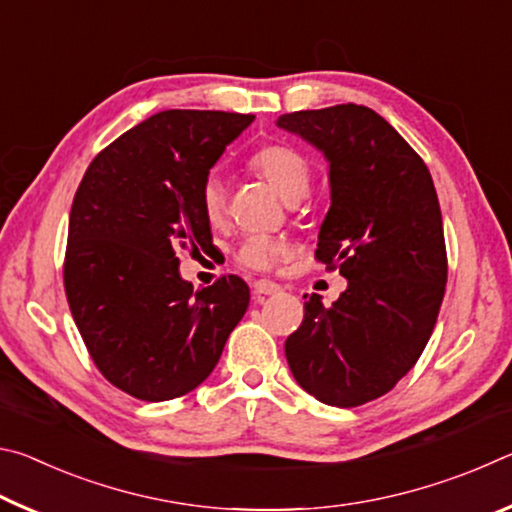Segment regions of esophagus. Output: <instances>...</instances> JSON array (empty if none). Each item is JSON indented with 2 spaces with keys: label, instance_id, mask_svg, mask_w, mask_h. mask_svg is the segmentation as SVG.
<instances>
[{
  "label": "esophagus",
  "instance_id": "esophagus-1",
  "mask_svg": "<svg viewBox=\"0 0 512 512\" xmlns=\"http://www.w3.org/2000/svg\"><path fill=\"white\" fill-rule=\"evenodd\" d=\"M277 291H280V284H275L271 280H257L253 284V293L257 300H262L264 296H273V293H277Z\"/></svg>",
  "mask_w": 512,
  "mask_h": 512
}]
</instances>
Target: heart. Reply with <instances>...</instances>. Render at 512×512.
I'll return each instance as SVG.
<instances>
[{"mask_svg": "<svg viewBox=\"0 0 512 512\" xmlns=\"http://www.w3.org/2000/svg\"><path fill=\"white\" fill-rule=\"evenodd\" d=\"M248 167L257 176H262L284 201H298L307 194L311 167L309 160L298 149L289 144H264L248 158ZM198 203H201L203 216L212 225L221 223L225 210H228V198H225V187L216 173H210L203 180L201 192H198ZM289 248L284 241L266 237V235H248L237 248V262L250 271H271V268L287 257Z\"/></svg>", "mask_w": 512, "mask_h": 512, "instance_id": "1", "label": "heart"}]
</instances>
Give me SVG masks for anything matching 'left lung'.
Here are the masks:
<instances>
[{
	"label": "left lung",
	"mask_w": 512,
	"mask_h": 512,
	"mask_svg": "<svg viewBox=\"0 0 512 512\" xmlns=\"http://www.w3.org/2000/svg\"><path fill=\"white\" fill-rule=\"evenodd\" d=\"M329 160L332 207L316 262L348 280L339 300L305 302L284 352L298 384L329 406H361L409 372L436 325L447 282L443 216L427 164L357 103L282 115Z\"/></svg>",
	"instance_id": "obj_1"
}]
</instances>
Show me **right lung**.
<instances>
[{"label":"right lung","instance_id":"right-lung-1","mask_svg":"<svg viewBox=\"0 0 512 512\" xmlns=\"http://www.w3.org/2000/svg\"><path fill=\"white\" fill-rule=\"evenodd\" d=\"M253 115L164 110L97 153L74 194L65 296L94 366L144 402L187 395L210 377L250 289L237 275L196 289L178 253L212 244L198 192Z\"/></svg>","mask_w":512,"mask_h":512}]
</instances>
